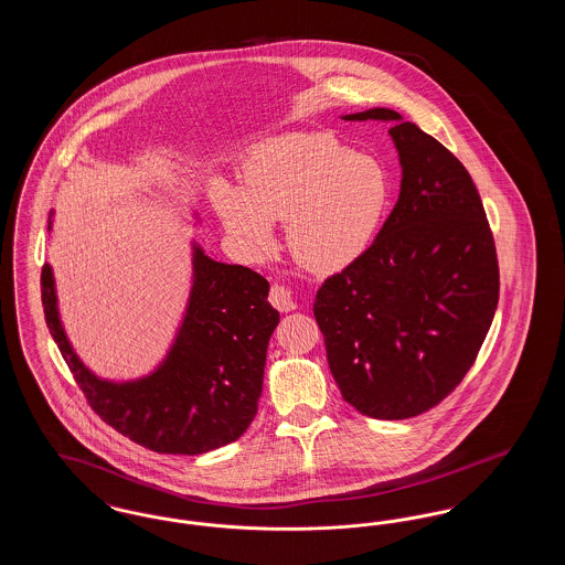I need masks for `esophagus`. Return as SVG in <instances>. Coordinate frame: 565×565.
Here are the masks:
<instances>
[{
    "label": "esophagus",
    "mask_w": 565,
    "mask_h": 565,
    "mask_svg": "<svg viewBox=\"0 0 565 565\" xmlns=\"http://www.w3.org/2000/svg\"><path fill=\"white\" fill-rule=\"evenodd\" d=\"M269 302L277 311H286V313L292 311L296 307L292 292L288 288H284V286H273L270 288Z\"/></svg>",
    "instance_id": "esophagus-1"
}]
</instances>
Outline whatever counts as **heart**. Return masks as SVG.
Masks as SVG:
<instances>
[{
    "label": "heart",
    "instance_id": "heart-1",
    "mask_svg": "<svg viewBox=\"0 0 565 565\" xmlns=\"http://www.w3.org/2000/svg\"><path fill=\"white\" fill-rule=\"evenodd\" d=\"M387 196V175L373 157L334 135L298 134L263 143L243 171V190H217L215 210L247 258L267 254L273 220H286L296 263L332 273L366 249Z\"/></svg>",
    "mask_w": 565,
    "mask_h": 565
}]
</instances>
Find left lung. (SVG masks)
I'll return each mask as SVG.
<instances>
[{
  "label": "left lung",
  "instance_id": "obj_1",
  "mask_svg": "<svg viewBox=\"0 0 565 565\" xmlns=\"http://www.w3.org/2000/svg\"><path fill=\"white\" fill-rule=\"evenodd\" d=\"M345 120H396V207L375 242L316 296L313 316L343 398L375 419L443 403L475 364L493 320L500 269L483 201L438 139L373 108Z\"/></svg>",
  "mask_w": 565,
  "mask_h": 565
}]
</instances>
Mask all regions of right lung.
Here are the masks:
<instances>
[{
	"mask_svg": "<svg viewBox=\"0 0 565 565\" xmlns=\"http://www.w3.org/2000/svg\"><path fill=\"white\" fill-rule=\"evenodd\" d=\"M40 284L46 326L86 403L129 440L157 454L199 456L237 440L256 417L279 322L269 281L256 270L215 263L194 247V284L175 345L157 373L134 383L102 381L82 364L58 322L49 265Z\"/></svg>",
	"mask_w": 565,
	"mask_h": 565,
	"instance_id": "add662e5",
	"label": "right lung"
}]
</instances>
